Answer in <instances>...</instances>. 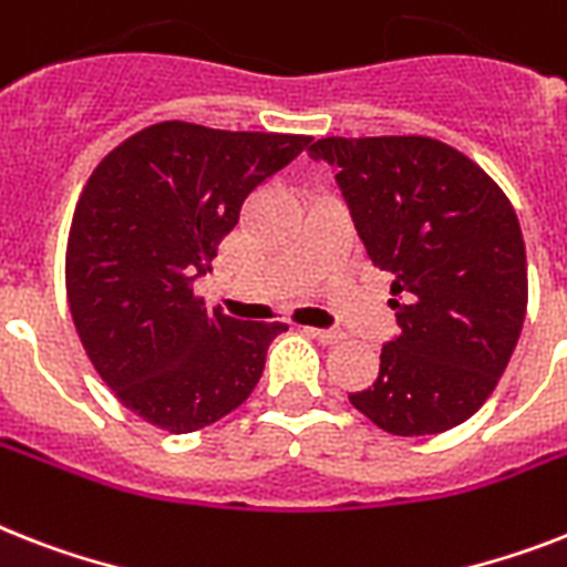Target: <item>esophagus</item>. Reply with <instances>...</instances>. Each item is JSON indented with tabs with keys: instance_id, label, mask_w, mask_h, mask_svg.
<instances>
[{
	"instance_id": "obj_1",
	"label": "esophagus",
	"mask_w": 567,
	"mask_h": 567,
	"mask_svg": "<svg viewBox=\"0 0 567 567\" xmlns=\"http://www.w3.org/2000/svg\"><path fill=\"white\" fill-rule=\"evenodd\" d=\"M306 334L308 338L320 340V343H338V340H343V331L338 329H315V326H308Z\"/></svg>"
}]
</instances>
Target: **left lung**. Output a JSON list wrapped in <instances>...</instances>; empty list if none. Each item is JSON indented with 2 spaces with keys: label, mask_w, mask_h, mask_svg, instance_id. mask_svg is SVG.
Segmentation results:
<instances>
[{
  "label": "left lung",
  "mask_w": 567,
  "mask_h": 567,
  "mask_svg": "<svg viewBox=\"0 0 567 567\" xmlns=\"http://www.w3.org/2000/svg\"><path fill=\"white\" fill-rule=\"evenodd\" d=\"M372 265L393 274L399 334L349 402L395 436L466 422L507 370L527 311L513 204L468 156L427 136L317 140Z\"/></svg>",
  "instance_id": "left-lung-1"
}]
</instances>
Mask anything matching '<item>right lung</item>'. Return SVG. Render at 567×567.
<instances>
[{"mask_svg": "<svg viewBox=\"0 0 567 567\" xmlns=\"http://www.w3.org/2000/svg\"><path fill=\"white\" fill-rule=\"evenodd\" d=\"M308 136L151 124L92 172L66 250L69 311L107 388L151 425L188 434L236 411L285 323L206 308L195 282L244 200Z\"/></svg>", "mask_w": 567, "mask_h": 567, "instance_id": "add662e5", "label": "right lung"}]
</instances>
